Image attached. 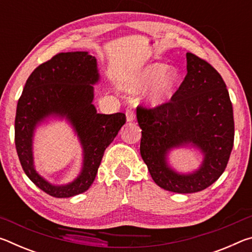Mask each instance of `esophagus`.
<instances>
[{
    "instance_id": "esophagus-1",
    "label": "esophagus",
    "mask_w": 252,
    "mask_h": 252,
    "mask_svg": "<svg viewBox=\"0 0 252 252\" xmlns=\"http://www.w3.org/2000/svg\"><path fill=\"white\" fill-rule=\"evenodd\" d=\"M126 121H127V122H132V121L134 120L135 113H134V109L132 108V106H129V108L126 109Z\"/></svg>"
}]
</instances>
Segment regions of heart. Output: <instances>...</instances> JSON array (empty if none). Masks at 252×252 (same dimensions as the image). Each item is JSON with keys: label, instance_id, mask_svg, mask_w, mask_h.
Listing matches in <instances>:
<instances>
[{"label": "heart", "instance_id": "heart-1", "mask_svg": "<svg viewBox=\"0 0 252 252\" xmlns=\"http://www.w3.org/2000/svg\"><path fill=\"white\" fill-rule=\"evenodd\" d=\"M164 63H150L125 81L122 88L129 92H139L150 88L148 101L158 106L168 102L180 84L181 75L176 67H168Z\"/></svg>", "mask_w": 252, "mask_h": 252}]
</instances>
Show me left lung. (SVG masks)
<instances>
[{
	"instance_id": "8db88e82",
	"label": "left lung",
	"mask_w": 252,
	"mask_h": 252,
	"mask_svg": "<svg viewBox=\"0 0 252 252\" xmlns=\"http://www.w3.org/2000/svg\"><path fill=\"white\" fill-rule=\"evenodd\" d=\"M187 71L169 102L153 109H136L144 163L158 186L177 193L198 192L218 180L228 164L234 139L232 104L218 71L190 52ZM181 146H192L203 153V163L195 172L180 174L168 165V152Z\"/></svg>"
}]
</instances>
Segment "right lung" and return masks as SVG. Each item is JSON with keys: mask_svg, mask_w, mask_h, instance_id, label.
I'll use <instances>...</instances> for the list:
<instances>
[{"mask_svg": "<svg viewBox=\"0 0 252 252\" xmlns=\"http://www.w3.org/2000/svg\"><path fill=\"white\" fill-rule=\"evenodd\" d=\"M99 80L96 59L78 51L59 53L42 63L24 85L15 116L16 152L30 180L52 197L70 198L91 187L105 149L126 123L125 113L96 112L92 103L93 85ZM50 117L65 118L74 127L84 150L81 172L66 185H53L33 168V131Z\"/></svg>", "mask_w": 252, "mask_h": 252, "instance_id": "1", "label": "right lung"}]
</instances>
